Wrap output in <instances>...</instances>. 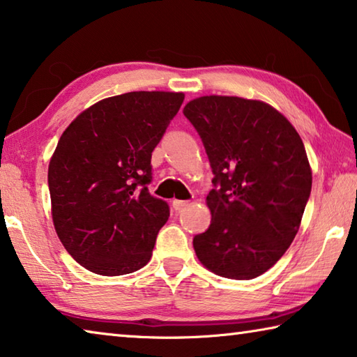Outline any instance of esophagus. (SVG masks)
Masks as SVG:
<instances>
[{"mask_svg":"<svg viewBox=\"0 0 357 357\" xmlns=\"http://www.w3.org/2000/svg\"><path fill=\"white\" fill-rule=\"evenodd\" d=\"M187 200H173V203H172V206H173V209L174 211H179V209H183L184 206H187Z\"/></svg>","mask_w":357,"mask_h":357,"instance_id":"34e87169","label":"esophagus"}]
</instances>
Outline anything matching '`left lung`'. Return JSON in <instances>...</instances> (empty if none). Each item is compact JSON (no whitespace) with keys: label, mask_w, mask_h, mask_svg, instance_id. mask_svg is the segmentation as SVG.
Returning a JSON list of instances; mask_svg holds the SVG:
<instances>
[{"label":"left lung","mask_w":357,"mask_h":357,"mask_svg":"<svg viewBox=\"0 0 357 357\" xmlns=\"http://www.w3.org/2000/svg\"><path fill=\"white\" fill-rule=\"evenodd\" d=\"M213 168L211 225L193 238L214 274L250 280L279 261L298 233L312 170L289 121L259 100L204 96L184 107Z\"/></svg>","instance_id":"obj_1"}]
</instances>
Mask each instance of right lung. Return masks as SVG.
<instances>
[{
	"label": "right lung",
	"mask_w": 357,
	"mask_h": 357,
	"mask_svg": "<svg viewBox=\"0 0 357 357\" xmlns=\"http://www.w3.org/2000/svg\"><path fill=\"white\" fill-rule=\"evenodd\" d=\"M183 93L134 91L98 102L72 121L48 165L58 238L83 268L123 275L146 264L170 208L149 193L151 155Z\"/></svg>",
	"instance_id": "add662e5"
}]
</instances>
